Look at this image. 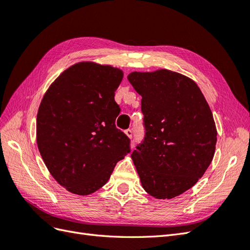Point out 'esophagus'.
I'll return each instance as SVG.
<instances>
[{"instance_id":"1","label":"esophagus","mask_w":250,"mask_h":250,"mask_svg":"<svg viewBox=\"0 0 250 250\" xmlns=\"http://www.w3.org/2000/svg\"><path fill=\"white\" fill-rule=\"evenodd\" d=\"M124 132H125V134L127 135L128 138H129V139H132V130H130V129H127V130H125Z\"/></svg>"}]
</instances>
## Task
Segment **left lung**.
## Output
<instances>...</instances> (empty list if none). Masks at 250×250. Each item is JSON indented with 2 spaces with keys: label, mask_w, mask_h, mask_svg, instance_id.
Returning a JSON list of instances; mask_svg holds the SVG:
<instances>
[{
  "label": "left lung",
  "mask_w": 250,
  "mask_h": 250,
  "mask_svg": "<svg viewBox=\"0 0 250 250\" xmlns=\"http://www.w3.org/2000/svg\"><path fill=\"white\" fill-rule=\"evenodd\" d=\"M142 96L145 140L131 158L142 187L157 199H171L191 188L213 161L217 129L197 83L161 69L127 76Z\"/></svg>",
  "instance_id": "8db88e82"
}]
</instances>
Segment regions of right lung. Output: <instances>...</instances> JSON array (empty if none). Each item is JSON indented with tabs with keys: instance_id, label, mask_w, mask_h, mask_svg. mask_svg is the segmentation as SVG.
<instances>
[{
	"instance_id": "add662e5",
	"label": "right lung",
	"mask_w": 250,
	"mask_h": 250,
	"mask_svg": "<svg viewBox=\"0 0 250 250\" xmlns=\"http://www.w3.org/2000/svg\"><path fill=\"white\" fill-rule=\"evenodd\" d=\"M123 71L80 62L51 83L37 111L36 143L51 175L67 191L86 196L107 183L130 140L116 127L115 92Z\"/></svg>"
}]
</instances>
